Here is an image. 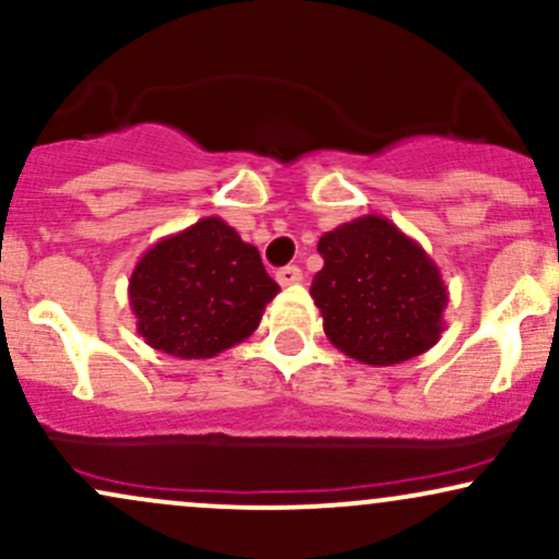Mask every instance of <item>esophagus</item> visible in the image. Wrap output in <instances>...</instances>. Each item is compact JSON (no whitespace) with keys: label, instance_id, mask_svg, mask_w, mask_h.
I'll list each match as a JSON object with an SVG mask.
<instances>
[{"label":"esophagus","instance_id":"1","mask_svg":"<svg viewBox=\"0 0 559 559\" xmlns=\"http://www.w3.org/2000/svg\"><path fill=\"white\" fill-rule=\"evenodd\" d=\"M275 278H278L281 286H294V284H299V281H301V271L297 265H286V267H281L278 273H275Z\"/></svg>","mask_w":559,"mask_h":559}]
</instances>
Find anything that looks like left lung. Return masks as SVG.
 <instances>
[{"label": "left lung", "mask_w": 559, "mask_h": 559, "mask_svg": "<svg viewBox=\"0 0 559 559\" xmlns=\"http://www.w3.org/2000/svg\"><path fill=\"white\" fill-rule=\"evenodd\" d=\"M312 278L329 342L352 360L396 365L423 355L444 331L447 286L418 241L389 217L362 215L320 236Z\"/></svg>", "instance_id": "left-lung-1"}]
</instances>
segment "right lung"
I'll use <instances>...</instances> for the list:
<instances>
[{"label":"right lung","mask_w":559,"mask_h":559,"mask_svg":"<svg viewBox=\"0 0 559 559\" xmlns=\"http://www.w3.org/2000/svg\"><path fill=\"white\" fill-rule=\"evenodd\" d=\"M278 292L258 247L221 217L159 239L128 281L139 336L181 360H207L252 336Z\"/></svg>","instance_id":"right-lung-1"}]
</instances>
